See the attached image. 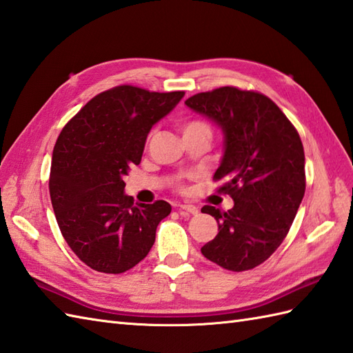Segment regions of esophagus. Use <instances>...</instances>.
I'll return each mask as SVG.
<instances>
[{"label":"esophagus","mask_w":353,"mask_h":353,"mask_svg":"<svg viewBox=\"0 0 353 353\" xmlns=\"http://www.w3.org/2000/svg\"><path fill=\"white\" fill-rule=\"evenodd\" d=\"M179 211L190 212V214H199V208L196 205H191V203H182V205H179Z\"/></svg>","instance_id":"obj_1"}]
</instances>
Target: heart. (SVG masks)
I'll return each mask as SVG.
<instances>
[{
	"mask_svg": "<svg viewBox=\"0 0 353 353\" xmlns=\"http://www.w3.org/2000/svg\"><path fill=\"white\" fill-rule=\"evenodd\" d=\"M188 130H203V132L211 133V130H209V127L205 123H201V121H191V123L186 124L183 127V132H188Z\"/></svg>",
	"mask_w": 353,
	"mask_h": 353,
	"instance_id": "1",
	"label": "heart"
}]
</instances>
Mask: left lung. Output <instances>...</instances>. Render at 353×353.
I'll return each mask as SVG.
<instances>
[{
  "label": "left lung",
  "mask_w": 353,
  "mask_h": 353,
  "mask_svg": "<svg viewBox=\"0 0 353 353\" xmlns=\"http://www.w3.org/2000/svg\"><path fill=\"white\" fill-rule=\"evenodd\" d=\"M220 127L224 152L214 179L234 208L201 212L219 223V234L201 247L209 261L244 272L272 256L287 236L305 194V153L297 130L268 97L224 86L185 101Z\"/></svg>",
  "instance_id": "obj_1"
}]
</instances>
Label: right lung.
Here are the masks:
<instances>
[{"instance_id": "add662e5", "label": "right lung", "mask_w": 353, "mask_h": 353, "mask_svg": "<svg viewBox=\"0 0 353 353\" xmlns=\"http://www.w3.org/2000/svg\"><path fill=\"white\" fill-rule=\"evenodd\" d=\"M183 95L117 86L86 103L59 134L51 205L65 241L92 270L124 273L153 247L157 224L171 206L163 200L134 205L124 192V177L141 162L152 127Z\"/></svg>"}]
</instances>
